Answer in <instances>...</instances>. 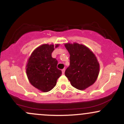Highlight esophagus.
<instances>
[{"mask_svg":"<svg viewBox=\"0 0 124 124\" xmlns=\"http://www.w3.org/2000/svg\"><path fill=\"white\" fill-rule=\"evenodd\" d=\"M65 69H62V74H64V73H65Z\"/></svg>","mask_w":124,"mask_h":124,"instance_id":"esophagus-1","label":"esophagus"}]
</instances>
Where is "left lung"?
I'll list each match as a JSON object with an SVG mask.
<instances>
[{"mask_svg": "<svg viewBox=\"0 0 124 124\" xmlns=\"http://www.w3.org/2000/svg\"><path fill=\"white\" fill-rule=\"evenodd\" d=\"M70 54V65L65 75L71 85L84 90L95 83L100 72V64L94 54L87 46L77 42L66 43Z\"/></svg>", "mask_w": 124, "mask_h": 124, "instance_id": "obj_1", "label": "left lung"}]
</instances>
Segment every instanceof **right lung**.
<instances>
[{
  "label": "right lung",
  "instance_id": "1",
  "mask_svg": "<svg viewBox=\"0 0 124 124\" xmlns=\"http://www.w3.org/2000/svg\"><path fill=\"white\" fill-rule=\"evenodd\" d=\"M59 44H44L36 48L27 62L25 69L32 86L41 92H48L56 86L62 71L56 68L58 61L52 52Z\"/></svg>",
  "mask_w": 124,
  "mask_h": 124
}]
</instances>
